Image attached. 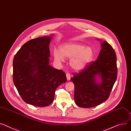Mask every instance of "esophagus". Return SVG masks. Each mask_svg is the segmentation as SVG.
<instances>
[{"label":"esophagus","instance_id":"esophagus-1","mask_svg":"<svg viewBox=\"0 0 131 131\" xmlns=\"http://www.w3.org/2000/svg\"><path fill=\"white\" fill-rule=\"evenodd\" d=\"M66 78H67V80L68 81H69L71 79V75L69 74V73H67L66 74Z\"/></svg>","mask_w":131,"mask_h":131}]
</instances>
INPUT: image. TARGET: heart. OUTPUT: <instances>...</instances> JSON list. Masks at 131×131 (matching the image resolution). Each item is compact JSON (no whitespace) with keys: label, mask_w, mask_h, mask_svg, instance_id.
I'll return each mask as SVG.
<instances>
[{"label":"heart","mask_w":131,"mask_h":131,"mask_svg":"<svg viewBox=\"0 0 131 131\" xmlns=\"http://www.w3.org/2000/svg\"><path fill=\"white\" fill-rule=\"evenodd\" d=\"M53 51L54 59L57 62H62L64 57L71 58L70 65L76 71H81L88 65L93 58L94 51L91 47L76 42H67Z\"/></svg>","instance_id":"obj_1"}]
</instances>
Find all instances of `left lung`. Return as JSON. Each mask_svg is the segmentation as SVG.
Here are the masks:
<instances>
[{
  "label": "left lung",
  "mask_w": 131,
  "mask_h": 131,
  "mask_svg": "<svg viewBox=\"0 0 131 131\" xmlns=\"http://www.w3.org/2000/svg\"><path fill=\"white\" fill-rule=\"evenodd\" d=\"M101 46L97 59L79 73H74L71 79L75 86V102L79 107H93L106 101L116 80L115 52L105 41L101 43ZM98 75L101 79V83L95 80Z\"/></svg>",
  "instance_id": "left-lung-1"
}]
</instances>
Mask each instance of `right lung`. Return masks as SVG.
<instances>
[{
  "mask_svg": "<svg viewBox=\"0 0 131 131\" xmlns=\"http://www.w3.org/2000/svg\"><path fill=\"white\" fill-rule=\"evenodd\" d=\"M50 36L26 42L13 60V81L22 99L38 107L53 103L56 89L67 81L65 73L49 65Z\"/></svg>",
  "mask_w": 131,
  "mask_h": 131,
  "instance_id": "1",
  "label": "right lung"
}]
</instances>
